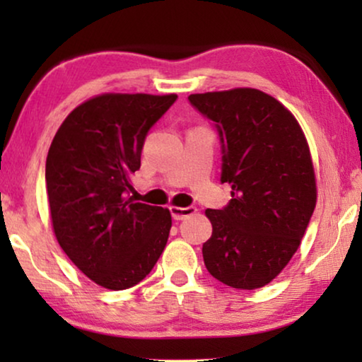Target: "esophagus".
Instances as JSON below:
<instances>
[{
	"label": "esophagus",
	"instance_id": "1",
	"mask_svg": "<svg viewBox=\"0 0 362 362\" xmlns=\"http://www.w3.org/2000/svg\"><path fill=\"white\" fill-rule=\"evenodd\" d=\"M170 211H171L173 219H176V221H182V219H185V217L194 214V212H196L197 209H196V207H192V206H187V207L171 206V207H170Z\"/></svg>",
	"mask_w": 362,
	"mask_h": 362
}]
</instances>
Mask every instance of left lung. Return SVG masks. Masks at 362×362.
I'll use <instances>...</instances> for the list:
<instances>
[{
  "mask_svg": "<svg viewBox=\"0 0 362 362\" xmlns=\"http://www.w3.org/2000/svg\"><path fill=\"white\" fill-rule=\"evenodd\" d=\"M189 102L217 123L221 181L232 189L227 207L206 209V269L232 288H262L288 265L315 211L308 141L293 113L257 88L192 93Z\"/></svg>",
  "mask_w": 362,
  "mask_h": 362,
  "instance_id": "1",
  "label": "left lung"
}]
</instances>
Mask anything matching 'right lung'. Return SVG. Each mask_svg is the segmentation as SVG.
<instances>
[{
	"mask_svg": "<svg viewBox=\"0 0 362 362\" xmlns=\"http://www.w3.org/2000/svg\"><path fill=\"white\" fill-rule=\"evenodd\" d=\"M176 93H100L66 117L46 160L49 211L59 245L97 285L125 290L165 250L171 212L130 196L146 133Z\"/></svg>",
	"mask_w": 362,
	"mask_h": 362,
	"instance_id": "add662e5",
	"label": "right lung"
}]
</instances>
